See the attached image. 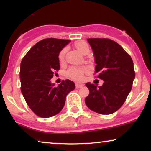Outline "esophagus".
<instances>
[{"mask_svg": "<svg viewBox=\"0 0 151 151\" xmlns=\"http://www.w3.org/2000/svg\"><path fill=\"white\" fill-rule=\"evenodd\" d=\"M83 86H84V84H79V83H77V84H76V88H77V89H79V88L82 87Z\"/></svg>", "mask_w": 151, "mask_h": 151, "instance_id": "1", "label": "esophagus"}]
</instances>
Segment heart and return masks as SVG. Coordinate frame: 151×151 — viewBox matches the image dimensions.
Wrapping results in <instances>:
<instances>
[{"label": "heart", "mask_w": 151, "mask_h": 151, "mask_svg": "<svg viewBox=\"0 0 151 151\" xmlns=\"http://www.w3.org/2000/svg\"><path fill=\"white\" fill-rule=\"evenodd\" d=\"M74 46L77 48V50L79 52H80L81 53L85 54L87 52H89V47L88 45V44L86 42L83 40L78 41V42H75ZM66 48H64L63 50H62L60 51V54H59V60L60 61H62L65 58V55L66 52ZM86 69L83 68V67H71L67 72V75L69 77L72 78V79H76V80H80L82 79L84 74L85 73Z\"/></svg>", "instance_id": "b5f03b06"}]
</instances>
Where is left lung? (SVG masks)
<instances>
[{
    "mask_svg": "<svg viewBox=\"0 0 151 151\" xmlns=\"http://www.w3.org/2000/svg\"><path fill=\"white\" fill-rule=\"evenodd\" d=\"M94 55L95 73L104 81L99 86L86 83L89 94L85 98L88 108L100 114L116 112L125 102L135 79L131 56L117 42L105 38L87 39Z\"/></svg>",
    "mask_w": 151,
    "mask_h": 151,
    "instance_id": "8db88e82",
    "label": "left lung"
}]
</instances>
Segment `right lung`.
<instances>
[{"label":"right lung","instance_id":"obj_1","mask_svg":"<svg viewBox=\"0 0 151 151\" xmlns=\"http://www.w3.org/2000/svg\"><path fill=\"white\" fill-rule=\"evenodd\" d=\"M70 40L47 38L36 43L27 52L20 64L21 92L26 103L36 115L49 118L60 113L66 96L75 89L70 79L58 86L52 84L55 71L60 69L59 54Z\"/></svg>","mask_w":151,"mask_h":151}]
</instances>
